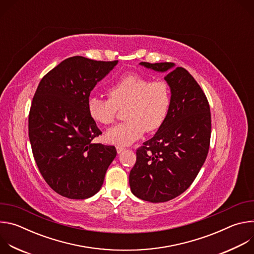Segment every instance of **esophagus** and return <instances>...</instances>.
I'll use <instances>...</instances> for the list:
<instances>
[{
    "mask_svg": "<svg viewBox=\"0 0 254 254\" xmlns=\"http://www.w3.org/2000/svg\"><path fill=\"white\" fill-rule=\"evenodd\" d=\"M125 150H126V149L123 148V147H117V152H118V154H122Z\"/></svg>",
    "mask_w": 254,
    "mask_h": 254,
    "instance_id": "obj_1",
    "label": "esophagus"
}]
</instances>
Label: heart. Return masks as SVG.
<instances>
[{
  "label": "heart",
  "mask_w": 254,
  "mask_h": 254,
  "mask_svg": "<svg viewBox=\"0 0 254 254\" xmlns=\"http://www.w3.org/2000/svg\"><path fill=\"white\" fill-rule=\"evenodd\" d=\"M108 97L91 95L87 99V113L92 121L110 125L118 108L125 110L126 123L117 125L105 133L107 142L119 147L130 146L144 131H154L164 124L171 104V91L165 81L151 79L136 73L119 78L107 89Z\"/></svg>",
  "instance_id": "heart-1"
}]
</instances>
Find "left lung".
Returning <instances> with one entry per match:
<instances>
[{"mask_svg":"<svg viewBox=\"0 0 254 254\" xmlns=\"http://www.w3.org/2000/svg\"><path fill=\"white\" fill-rule=\"evenodd\" d=\"M139 65L167 74L171 104L156 134L136 151L129 186L131 193L141 200L167 202L190 187L207 158L210 106L200 85L186 69L169 62H140Z\"/></svg>","mask_w":254,"mask_h":254,"instance_id":"left-lung-1","label":"left lung"}]
</instances>
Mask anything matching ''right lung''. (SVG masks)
<instances>
[{
	"instance_id": "right-lung-1",
	"label": "right lung",
	"mask_w": 254,
	"mask_h": 254,
	"mask_svg": "<svg viewBox=\"0 0 254 254\" xmlns=\"http://www.w3.org/2000/svg\"><path fill=\"white\" fill-rule=\"evenodd\" d=\"M118 63L67 58L48 72L35 92L29 114L33 156L46 183L63 197L80 200L95 195L117 156L114 146L91 141L101 131L86 103Z\"/></svg>"
}]
</instances>
